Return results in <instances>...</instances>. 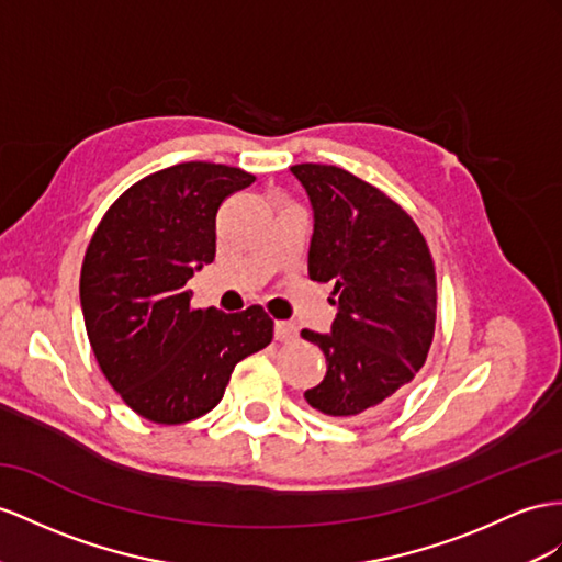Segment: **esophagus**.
<instances>
[{
    "instance_id": "esophagus-1",
    "label": "esophagus",
    "mask_w": 562,
    "mask_h": 562,
    "mask_svg": "<svg viewBox=\"0 0 562 562\" xmlns=\"http://www.w3.org/2000/svg\"><path fill=\"white\" fill-rule=\"evenodd\" d=\"M296 337H299V329L294 323H286V321L276 323V339L278 341H294Z\"/></svg>"
}]
</instances>
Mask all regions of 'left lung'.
Instances as JSON below:
<instances>
[{
  "label": "left lung",
  "mask_w": 562,
  "mask_h": 562,
  "mask_svg": "<svg viewBox=\"0 0 562 562\" xmlns=\"http://www.w3.org/2000/svg\"><path fill=\"white\" fill-rule=\"evenodd\" d=\"M313 209L308 276L333 282L327 335L301 329L325 353V380L308 404L341 423L390 408L425 366L435 337L437 276L411 215L378 187L323 164L292 166Z\"/></svg>",
  "instance_id": "1"
}]
</instances>
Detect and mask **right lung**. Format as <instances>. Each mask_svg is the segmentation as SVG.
<instances>
[{
  "instance_id": "obj_1",
  "label": "right lung",
  "mask_w": 562,
  "mask_h": 562,
  "mask_svg": "<svg viewBox=\"0 0 562 562\" xmlns=\"http://www.w3.org/2000/svg\"><path fill=\"white\" fill-rule=\"evenodd\" d=\"M251 182L206 161L151 172L113 201L85 251L80 306L97 363L151 423H190L218 406L235 366L272 339L261 306L192 308L184 286L215 258L221 204Z\"/></svg>"
}]
</instances>
